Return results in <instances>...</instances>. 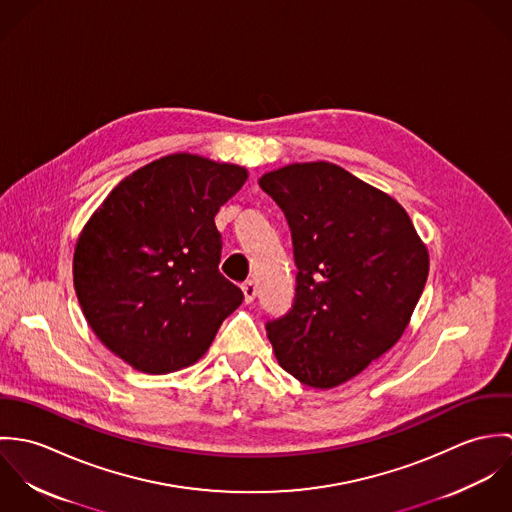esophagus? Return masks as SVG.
Instances as JSON below:
<instances>
[{
    "instance_id": "esophagus-1",
    "label": "esophagus",
    "mask_w": 512,
    "mask_h": 512,
    "mask_svg": "<svg viewBox=\"0 0 512 512\" xmlns=\"http://www.w3.org/2000/svg\"><path fill=\"white\" fill-rule=\"evenodd\" d=\"M242 292H244L246 303H252L254 297H256V293H258V288H256V284H254L252 280H248V282L242 284Z\"/></svg>"
}]
</instances>
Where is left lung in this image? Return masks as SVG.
Segmentation results:
<instances>
[{"label": "left lung", "mask_w": 512, "mask_h": 512, "mask_svg": "<svg viewBox=\"0 0 512 512\" xmlns=\"http://www.w3.org/2000/svg\"><path fill=\"white\" fill-rule=\"evenodd\" d=\"M292 228V309L266 323L276 359L313 388L339 386L396 345L424 292L430 258L408 213L327 161L260 177Z\"/></svg>", "instance_id": "8db88e82"}]
</instances>
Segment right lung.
Listing matches in <instances>:
<instances>
[{
	"label": "right lung",
	"mask_w": 512,
	"mask_h": 512,
	"mask_svg": "<svg viewBox=\"0 0 512 512\" xmlns=\"http://www.w3.org/2000/svg\"><path fill=\"white\" fill-rule=\"evenodd\" d=\"M246 177L240 165L173 153L120 181L82 228L76 297L124 363L147 374L197 363L242 303L219 272L215 215Z\"/></svg>",
	"instance_id": "right-lung-1"
}]
</instances>
